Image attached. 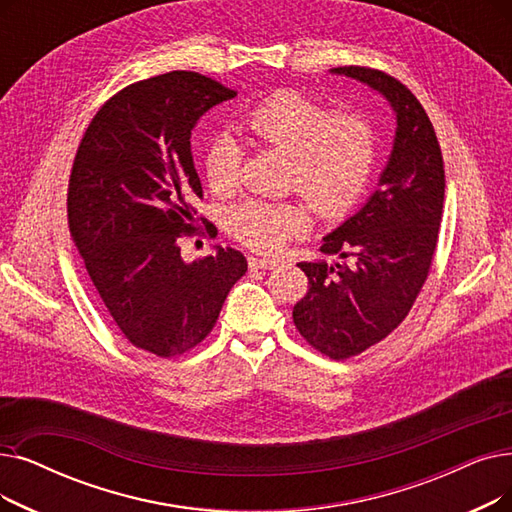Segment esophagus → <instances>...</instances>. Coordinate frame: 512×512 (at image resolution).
<instances>
[{
	"label": "esophagus",
	"mask_w": 512,
	"mask_h": 512,
	"mask_svg": "<svg viewBox=\"0 0 512 512\" xmlns=\"http://www.w3.org/2000/svg\"><path fill=\"white\" fill-rule=\"evenodd\" d=\"M276 265H278L276 259L257 257V255H251V257H249V268H251V270H274Z\"/></svg>",
	"instance_id": "1"
}]
</instances>
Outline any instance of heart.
<instances>
[{
	"label": "heart",
	"instance_id": "b5f03b06",
	"mask_svg": "<svg viewBox=\"0 0 512 512\" xmlns=\"http://www.w3.org/2000/svg\"><path fill=\"white\" fill-rule=\"evenodd\" d=\"M253 136L291 157L288 186L324 217H339L366 190L374 163L372 125L351 113L332 115L324 104L293 90H280L259 102L244 119ZM240 146L219 133L205 150L209 186L226 194L236 186ZM230 232L249 249L274 253L309 228V213L299 203L249 198L228 215Z\"/></svg>",
	"mask_w": 512,
	"mask_h": 512
}]
</instances>
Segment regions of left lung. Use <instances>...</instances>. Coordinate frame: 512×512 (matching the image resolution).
Wrapping results in <instances>:
<instances>
[{
  "instance_id": "1",
  "label": "left lung",
  "mask_w": 512,
  "mask_h": 512,
  "mask_svg": "<svg viewBox=\"0 0 512 512\" xmlns=\"http://www.w3.org/2000/svg\"><path fill=\"white\" fill-rule=\"evenodd\" d=\"M393 108L395 138L376 190L364 207L322 238L324 255L303 261L307 295L293 307L301 337L332 360H347L383 341L404 322L429 276L446 194L435 129L404 83L366 66H339Z\"/></svg>"
}]
</instances>
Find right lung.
I'll list each match as a JSON object with an SVG mask.
<instances>
[{
    "mask_svg": "<svg viewBox=\"0 0 512 512\" xmlns=\"http://www.w3.org/2000/svg\"><path fill=\"white\" fill-rule=\"evenodd\" d=\"M234 96L190 71L131 83L98 110L73 163L66 209L85 270L125 339L159 358L201 343L247 272L230 247L192 263L180 253L203 198L192 129Z\"/></svg>",
    "mask_w": 512,
    "mask_h": 512,
    "instance_id": "right-lung-1",
    "label": "right lung"
}]
</instances>
